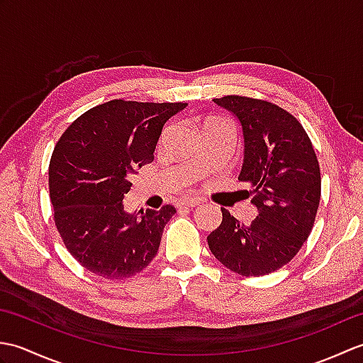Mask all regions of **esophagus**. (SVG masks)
<instances>
[{"instance_id":"esophagus-1","label":"esophagus","mask_w":363,"mask_h":363,"mask_svg":"<svg viewBox=\"0 0 363 363\" xmlns=\"http://www.w3.org/2000/svg\"><path fill=\"white\" fill-rule=\"evenodd\" d=\"M201 201H203L201 198H187L177 203V207H196L201 204Z\"/></svg>"}]
</instances>
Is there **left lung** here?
<instances>
[{
  "label": "left lung",
  "instance_id": "1",
  "mask_svg": "<svg viewBox=\"0 0 363 363\" xmlns=\"http://www.w3.org/2000/svg\"><path fill=\"white\" fill-rule=\"evenodd\" d=\"M213 103L240 123L243 164L238 179L251 187L257 217L245 225L221 209V225L207 243L230 272L273 273L296 256L312 230L321 195L317 156L304 128L281 107L234 95Z\"/></svg>",
  "mask_w": 363,
  "mask_h": 363
}]
</instances>
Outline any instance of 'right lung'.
<instances>
[{"mask_svg":"<svg viewBox=\"0 0 363 363\" xmlns=\"http://www.w3.org/2000/svg\"><path fill=\"white\" fill-rule=\"evenodd\" d=\"M187 103L112 99L82 113L60 137L50 162V198L60 237L79 264L106 279L150 265L176 213L125 209L130 177L154 160L165 123Z\"/></svg>","mask_w":363,"mask_h":363,"instance_id":"obj_1","label":"right lung"}]
</instances>
